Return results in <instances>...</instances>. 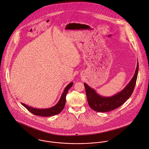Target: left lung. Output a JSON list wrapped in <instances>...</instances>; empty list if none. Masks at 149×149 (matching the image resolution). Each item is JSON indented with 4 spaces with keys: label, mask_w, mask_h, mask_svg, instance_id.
Listing matches in <instances>:
<instances>
[{
    "label": "left lung",
    "mask_w": 149,
    "mask_h": 149,
    "mask_svg": "<svg viewBox=\"0 0 149 149\" xmlns=\"http://www.w3.org/2000/svg\"><path fill=\"white\" fill-rule=\"evenodd\" d=\"M138 70L139 63L137 64L134 76L128 84L121 91L111 96L107 97L99 95L95 89L84 83L88 103L91 108L96 112H107L120 107L128 100L133 92L137 78Z\"/></svg>",
    "instance_id": "obj_1"
}]
</instances>
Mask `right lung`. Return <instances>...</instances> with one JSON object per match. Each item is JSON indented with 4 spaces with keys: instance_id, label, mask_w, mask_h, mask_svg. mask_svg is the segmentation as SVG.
<instances>
[{
    "instance_id": "1",
    "label": "right lung",
    "mask_w": 149,
    "mask_h": 149,
    "mask_svg": "<svg viewBox=\"0 0 149 149\" xmlns=\"http://www.w3.org/2000/svg\"><path fill=\"white\" fill-rule=\"evenodd\" d=\"M72 85H73V82H71L68 85H67V86L65 88L64 90V92L61 95V96L60 99L59 101L57 102V104L56 105H54L52 108H47V109H37V108L29 107L23 103H22V105L24 106L29 111H30L31 113H32L34 115L44 116V117L54 116L60 113L64 109L65 104V101H66V99H65L66 95L69 89L72 86Z\"/></svg>"
}]
</instances>
